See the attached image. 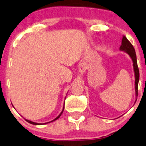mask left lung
Masks as SVG:
<instances>
[{"label":"left lung","instance_id":"obj_1","mask_svg":"<svg viewBox=\"0 0 146 146\" xmlns=\"http://www.w3.org/2000/svg\"><path fill=\"white\" fill-rule=\"evenodd\" d=\"M120 50L126 52L132 58V62H133L134 71H135V91H136V95L138 96V84L139 80V71L138 65H137V62L136 53H135V50L132 44L127 39L125 36H123L122 38V42L121 46H120Z\"/></svg>","mask_w":146,"mask_h":146}]
</instances>
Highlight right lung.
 <instances>
[{
	"mask_svg": "<svg viewBox=\"0 0 146 146\" xmlns=\"http://www.w3.org/2000/svg\"><path fill=\"white\" fill-rule=\"evenodd\" d=\"M64 108H63V110H62V112H61V113H60V115H58V117H57L56 119H53V121H55V120L58 119V118H59V117H60V116H61L62 113H63V110H64ZM25 120H26V121H27V122H29V123H31V124H33V125H41V124H42V123H41V124H40V123H35V122H33V121H29V120H27V119H25ZM45 123H43V124H45Z\"/></svg>",
	"mask_w": 146,
	"mask_h": 146,
	"instance_id": "obj_1",
	"label": "right lung"
}]
</instances>
